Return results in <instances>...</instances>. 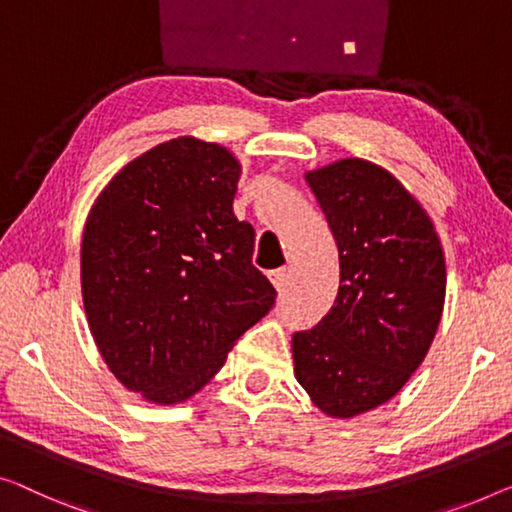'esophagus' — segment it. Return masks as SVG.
<instances>
[{
  "label": "esophagus",
  "instance_id": "obj_1",
  "mask_svg": "<svg viewBox=\"0 0 512 512\" xmlns=\"http://www.w3.org/2000/svg\"><path fill=\"white\" fill-rule=\"evenodd\" d=\"M271 280H273V285H276L278 292L285 294L287 287H289V269L273 271V273H271Z\"/></svg>",
  "mask_w": 512,
  "mask_h": 512
}]
</instances>
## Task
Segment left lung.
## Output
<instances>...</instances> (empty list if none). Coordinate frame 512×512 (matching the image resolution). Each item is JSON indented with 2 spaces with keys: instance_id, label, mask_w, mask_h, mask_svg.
<instances>
[{
  "instance_id": "1",
  "label": "left lung",
  "mask_w": 512,
  "mask_h": 512,
  "mask_svg": "<svg viewBox=\"0 0 512 512\" xmlns=\"http://www.w3.org/2000/svg\"><path fill=\"white\" fill-rule=\"evenodd\" d=\"M305 181L340 255L329 315L292 338L294 372L319 409L352 418L391 400L430 349L446 296L439 236L386 170L345 158Z\"/></svg>"
}]
</instances>
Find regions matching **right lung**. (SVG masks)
Instances as JSON below:
<instances>
[{"instance_id": "right-lung-1", "label": "right lung", "mask_w": 512, "mask_h": 512, "mask_svg": "<svg viewBox=\"0 0 512 512\" xmlns=\"http://www.w3.org/2000/svg\"><path fill=\"white\" fill-rule=\"evenodd\" d=\"M239 177L225 147L177 137L128 163L91 207L89 329L114 377L151 402L200 391L276 303L253 266V225L232 211Z\"/></svg>"}]
</instances>
